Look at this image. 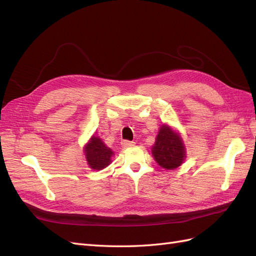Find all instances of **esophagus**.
<instances>
[{"label":"esophagus","mask_w":256,"mask_h":256,"mask_svg":"<svg viewBox=\"0 0 256 256\" xmlns=\"http://www.w3.org/2000/svg\"><path fill=\"white\" fill-rule=\"evenodd\" d=\"M134 142H131V141H122V148H128V147H131V146H134Z\"/></svg>","instance_id":"34e87169"}]
</instances>
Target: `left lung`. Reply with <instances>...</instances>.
I'll use <instances>...</instances> for the list:
<instances>
[{
	"instance_id": "1",
	"label": "left lung",
	"mask_w": 256,
	"mask_h": 256,
	"mask_svg": "<svg viewBox=\"0 0 256 256\" xmlns=\"http://www.w3.org/2000/svg\"><path fill=\"white\" fill-rule=\"evenodd\" d=\"M152 154L161 168L174 170L180 166L186 159V146L180 134L168 124L161 125Z\"/></svg>"
}]
</instances>
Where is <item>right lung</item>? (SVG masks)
I'll list each match as a JSON object with an SVG mask.
<instances>
[{"mask_svg": "<svg viewBox=\"0 0 256 256\" xmlns=\"http://www.w3.org/2000/svg\"><path fill=\"white\" fill-rule=\"evenodd\" d=\"M84 156L88 166L92 170H104L112 162L114 152L108 147L102 138L97 136H92L90 141L83 147Z\"/></svg>", "mask_w": 256, "mask_h": 256, "instance_id": "1", "label": "right lung"}]
</instances>
